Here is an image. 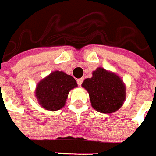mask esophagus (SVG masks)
<instances>
[{"instance_id": "esophagus-1", "label": "esophagus", "mask_w": 156, "mask_h": 156, "mask_svg": "<svg viewBox=\"0 0 156 156\" xmlns=\"http://www.w3.org/2000/svg\"><path fill=\"white\" fill-rule=\"evenodd\" d=\"M77 82H78V86H81V84L83 82V78H78V80H77Z\"/></svg>"}]
</instances>
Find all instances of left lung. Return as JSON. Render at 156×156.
I'll return each mask as SVG.
<instances>
[{"label": "left lung", "instance_id": "obj_1", "mask_svg": "<svg viewBox=\"0 0 156 156\" xmlns=\"http://www.w3.org/2000/svg\"><path fill=\"white\" fill-rule=\"evenodd\" d=\"M92 78L82 83L88 94L92 107L101 113H112L123 105L126 100V86L120 76L112 71L97 68Z\"/></svg>", "mask_w": 156, "mask_h": 156}]
</instances>
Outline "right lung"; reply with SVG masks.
<instances>
[{"label":"right lung","instance_id":"1","mask_svg":"<svg viewBox=\"0 0 156 156\" xmlns=\"http://www.w3.org/2000/svg\"><path fill=\"white\" fill-rule=\"evenodd\" d=\"M77 87L73 77L55 70L37 83L35 90L36 100L46 111H58L65 105L69 92Z\"/></svg>","mask_w":156,"mask_h":156}]
</instances>
